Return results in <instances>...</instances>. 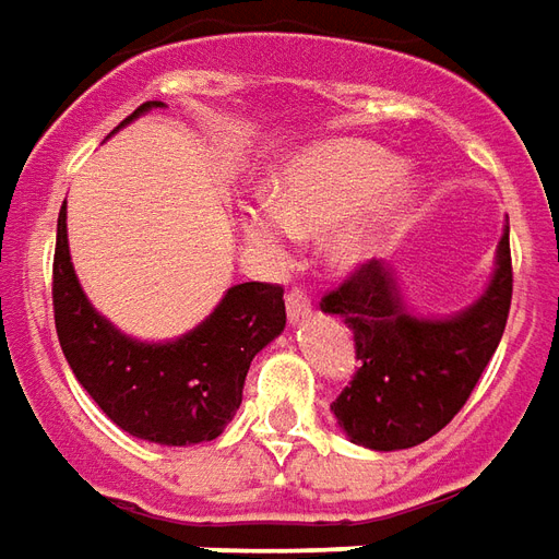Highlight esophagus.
I'll return each mask as SVG.
<instances>
[{
    "mask_svg": "<svg viewBox=\"0 0 559 559\" xmlns=\"http://www.w3.org/2000/svg\"><path fill=\"white\" fill-rule=\"evenodd\" d=\"M286 312L292 328L307 322V319H310V300H307V295H304V292H292L286 300Z\"/></svg>",
    "mask_w": 559,
    "mask_h": 559,
    "instance_id": "esophagus-1",
    "label": "esophagus"
}]
</instances>
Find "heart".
Wrapping results in <instances>:
<instances>
[{
	"mask_svg": "<svg viewBox=\"0 0 559 559\" xmlns=\"http://www.w3.org/2000/svg\"><path fill=\"white\" fill-rule=\"evenodd\" d=\"M418 198V180L400 159L367 141H324L280 168L273 198L247 210V235L271 259H286L295 235H328L331 264L355 273L382 259Z\"/></svg>",
	"mask_w": 559,
	"mask_h": 559,
	"instance_id": "obj_1",
	"label": "heart"
}]
</instances>
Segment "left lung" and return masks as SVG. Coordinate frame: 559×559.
<instances>
[{
    "label": "left lung",
    "mask_w": 559,
    "mask_h": 559,
    "mask_svg": "<svg viewBox=\"0 0 559 559\" xmlns=\"http://www.w3.org/2000/svg\"><path fill=\"white\" fill-rule=\"evenodd\" d=\"M509 304V219L481 295L449 316L415 312L394 264L361 267L322 300V310L349 328L361 358L349 388L331 403L336 427L370 451L413 449L439 433L500 346Z\"/></svg>",
    "instance_id": "8db88e82"
}]
</instances>
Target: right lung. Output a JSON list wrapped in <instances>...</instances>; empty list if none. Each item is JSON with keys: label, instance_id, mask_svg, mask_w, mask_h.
<instances>
[{"label": "right lung", "instance_id": "add662e5", "mask_svg": "<svg viewBox=\"0 0 559 559\" xmlns=\"http://www.w3.org/2000/svg\"><path fill=\"white\" fill-rule=\"evenodd\" d=\"M165 102H146L120 132ZM66 201L57 223L53 316L62 355L81 388L129 437L156 445L210 442L240 409L249 364L286 328L283 288L240 283L204 322L171 340H138L90 304L69 252Z\"/></svg>", "mask_w": 559, "mask_h": 559}]
</instances>
